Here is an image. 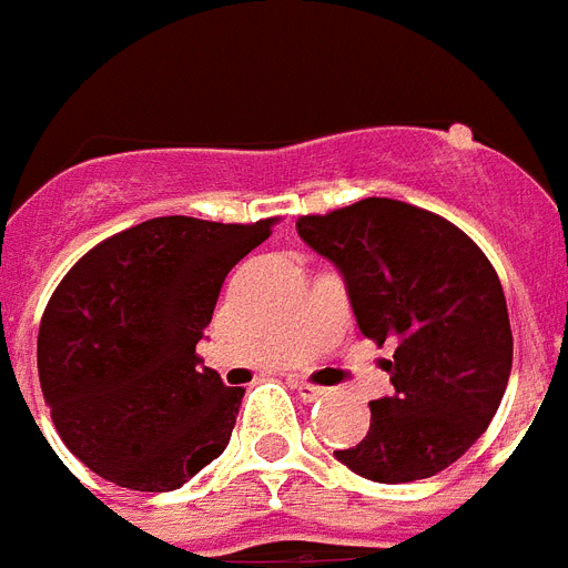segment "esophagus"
<instances>
[{"mask_svg":"<svg viewBox=\"0 0 568 568\" xmlns=\"http://www.w3.org/2000/svg\"><path fill=\"white\" fill-rule=\"evenodd\" d=\"M290 387L296 389L298 396L305 398V402H313V398H322V396H325V387H316V384H311V381L290 378Z\"/></svg>","mask_w":568,"mask_h":568,"instance_id":"esophagus-1","label":"esophagus"}]
</instances>
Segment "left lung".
<instances>
[{
  "label": "left lung",
  "instance_id": "left-lung-1",
  "mask_svg": "<svg viewBox=\"0 0 568 568\" xmlns=\"http://www.w3.org/2000/svg\"><path fill=\"white\" fill-rule=\"evenodd\" d=\"M339 266L363 337L393 343V396L372 402L366 437L339 464L378 484L448 469L487 430L514 366L501 281L455 222L396 199H361L296 222Z\"/></svg>",
  "mask_w": 568,
  "mask_h": 568
}]
</instances>
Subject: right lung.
I'll return each mask as SVG.
<instances>
[{"label": "right lung", "instance_id": "obj_1", "mask_svg": "<svg viewBox=\"0 0 568 568\" xmlns=\"http://www.w3.org/2000/svg\"><path fill=\"white\" fill-rule=\"evenodd\" d=\"M278 216H155L102 240L49 298L38 334L40 389L63 446L140 493H170L225 452L243 387L202 366L225 275Z\"/></svg>", "mask_w": 568, "mask_h": 568}]
</instances>
